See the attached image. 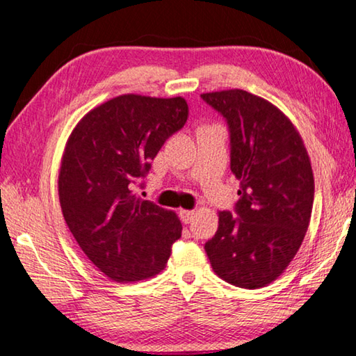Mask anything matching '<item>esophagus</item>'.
I'll return each mask as SVG.
<instances>
[{
  "label": "esophagus",
  "mask_w": 356,
  "mask_h": 356,
  "mask_svg": "<svg viewBox=\"0 0 356 356\" xmlns=\"http://www.w3.org/2000/svg\"><path fill=\"white\" fill-rule=\"evenodd\" d=\"M193 215H195L193 210H180L179 212L180 220H182V222H185V225H188V222L193 220Z\"/></svg>",
  "instance_id": "obj_1"
}]
</instances>
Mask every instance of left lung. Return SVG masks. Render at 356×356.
I'll return each instance as SVG.
<instances>
[{
  "instance_id": "1",
  "label": "left lung",
  "mask_w": 356,
  "mask_h": 356,
  "mask_svg": "<svg viewBox=\"0 0 356 356\" xmlns=\"http://www.w3.org/2000/svg\"><path fill=\"white\" fill-rule=\"evenodd\" d=\"M227 120L231 171L240 180L236 215L218 213L206 243L213 272L237 287L273 282L297 254L308 231L314 176L303 140L268 100L227 89L201 94Z\"/></svg>"
}]
</instances>
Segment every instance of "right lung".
<instances>
[{
  "instance_id": "add662e5",
  "label": "right lung",
  "mask_w": 356,
  "mask_h": 356,
  "mask_svg": "<svg viewBox=\"0 0 356 356\" xmlns=\"http://www.w3.org/2000/svg\"><path fill=\"white\" fill-rule=\"evenodd\" d=\"M186 119L184 97L124 94L84 114L65 143L58 176L64 220L89 261L113 281L159 275L182 236L172 210L131 188Z\"/></svg>"
}]
</instances>
